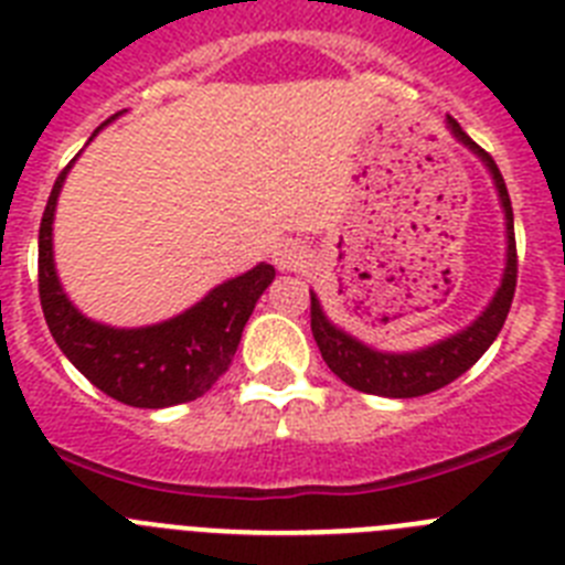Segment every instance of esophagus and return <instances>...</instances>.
<instances>
[{"label":"esophagus","mask_w":565,"mask_h":565,"mask_svg":"<svg viewBox=\"0 0 565 565\" xmlns=\"http://www.w3.org/2000/svg\"><path fill=\"white\" fill-rule=\"evenodd\" d=\"M274 259H277V266L282 268V271H297V268L302 266V252H299L297 246H291V243H286V246H279L277 252H274Z\"/></svg>","instance_id":"1"}]
</instances>
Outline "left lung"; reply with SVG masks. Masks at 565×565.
<instances>
[{
	"label": "left lung",
	"instance_id": "obj_1",
	"mask_svg": "<svg viewBox=\"0 0 565 565\" xmlns=\"http://www.w3.org/2000/svg\"><path fill=\"white\" fill-rule=\"evenodd\" d=\"M452 135L463 147H469L483 161L489 169L492 181H495L498 198H501L503 214H507V268H503L501 288L495 291L492 302L487 311L463 328L461 333L441 342L422 348L413 353H382L373 351L351 333H344L337 328L331 319L326 317L322 306H319L317 294H311V331L319 344V353L326 359V364L342 379L344 384H351L353 391L373 393V396H387V398H416L427 396L433 391H441L444 384L456 382L461 373H467L478 359L487 353V348L495 342L501 333L507 313L512 308V297H515L518 286V248H515V221H512V201H509L507 183L492 161V154L483 152L461 127L452 115H447Z\"/></svg>",
	"mask_w": 565,
	"mask_h": 565
}]
</instances>
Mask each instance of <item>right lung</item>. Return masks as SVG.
Instances as JSON below:
<instances>
[{"instance_id": "obj_1", "label": "right lung", "mask_w": 565, "mask_h": 565, "mask_svg": "<svg viewBox=\"0 0 565 565\" xmlns=\"http://www.w3.org/2000/svg\"><path fill=\"white\" fill-rule=\"evenodd\" d=\"M67 169L70 163L53 183L39 226V299L50 333L64 356L115 402L147 411L194 402L228 371L259 294L271 286L274 266L259 263L158 326L93 322L70 302L53 266V212Z\"/></svg>"}]
</instances>
